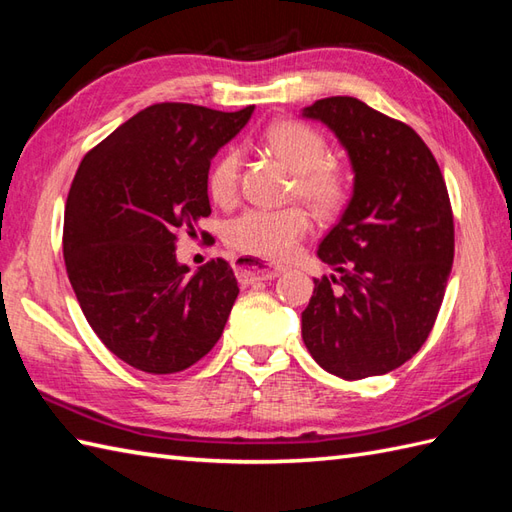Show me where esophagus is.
<instances>
[{"label": "esophagus", "instance_id": "esophagus-1", "mask_svg": "<svg viewBox=\"0 0 512 512\" xmlns=\"http://www.w3.org/2000/svg\"><path fill=\"white\" fill-rule=\"evenodd\" d=\"M235 275L239 279V284H255V281H268V279H275L281 275V268L270 266L262 259H257L253 255H237L235 262Z\"/></svg>", "mask_w": 512, "mask_h": 512}]
</instances>
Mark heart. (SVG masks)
I'll return each mask as SVG.
<instances>
[{"label":"heart","mask_w":512,"mask_h":512,"mask_svg":"<svg viewBox=\"0 0 512 512\" xmlns=\"http://www.w3.org/2000/svg\"><path fill=\"white\" fill-rule=\"evenodd\" d=\"M266 143L297 173L295 193L321 213H332L345 202L350 178L341 165L330 160L328 140L317 129L301 121H279L266 132ZM242 149L226 147L209 171L211 198L231 206L239 193ZM312 220L301 206L286 209H246L226 224L224 237L244 255L281 262L295 253L308 235Z\"/></svg>","instance_id":"obj_1"}]
</instances>
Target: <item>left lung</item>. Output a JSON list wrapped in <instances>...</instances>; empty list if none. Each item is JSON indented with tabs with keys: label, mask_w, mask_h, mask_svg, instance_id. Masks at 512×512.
<instances>
[{
	"label": "left lung",
	"mask_w": 512,
	"mask_h": 512,
	"mask_svg": "<svg viewBox=\"0 0 512 512\" xmlns=\"http://www.w3.org/2000/svg\"><path fill=\"white\" fill-rule=\"evenodd\" d=\"M345 147L354 193L319 259L339 275L314 279L301 336L325 372L387 374L416 354L436 323L453 266V211L442 171L405 123L352 96L303 110Z\"/></svg>",
	"instance_id": "1"
}]
</instances>
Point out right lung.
I'll return each instance as SVG.
<instances>
[{"label":"right lung","mask_w":512,"mask_h":512,"mask_svg":"<svg viewBox=\"0 0 512 512\" xmlns=\"http://www.w3.org/2000/svg\"><path fill=\"white\" fill-rule=\"evenodd\" d=\"M253 110L151 105L76 169L63 220L70 284L103 345L140 372H182L224 332L239 295L233 268L217 257L187 277L176 233L211 215V160Z\"/></svg>","instance_id":"add662e5"}]
</instances>
